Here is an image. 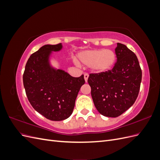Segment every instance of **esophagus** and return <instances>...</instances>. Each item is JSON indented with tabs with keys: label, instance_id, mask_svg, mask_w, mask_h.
<instances>
[{
	"label": "esophagus",
	"instance_id": "obj_1",
	"mask_svg": "<svg viewBox=\"0 0 160 160\" xmlns=\"http://www.w3.org/2000/svg\"><path fill=\"white\" fill-rule=\"evenodd\" d=\"M88 77H89V75L88 73H85L84 74V79H85V81L86 83H87V82H88Z\"/></svg>",
	"mask_w": 160,
	"mask_h": 160
}]
</instances>
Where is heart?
Segmentation results:
<instances>
[{"instance_id": "heart-1", "label": "heart", "mask_w": 160, "mask_h": 160, "mask_svg": "<svg viewBox=\"0 0 160 160\" xmlns=\"http://www.w3.org/2000/svg\"><path fill=\"white\" fill-rule=\"evenodd\" d=\"M78 58L82 64L90 66L95 73H103L113 68L116 62V55L111 49H100L82 51Z\"/></svg>"}]
</instances>
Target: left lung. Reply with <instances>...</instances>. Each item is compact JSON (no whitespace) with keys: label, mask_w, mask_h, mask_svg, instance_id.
Here are the masks:
<instances>
[{"label":"left lung","mask_w":160,"mask_h":160,"mask_svg":"<svg viewBox=\"0 0 160 160\" xmlns=\"http://www.w3.org/2000/svg\"><path fill=\"white\" fill-rule=\"evenodd\" d=\"M117 62L103 73H91L88 83L99 112L117 118L132 107L140 89L142 72L137 56L125 45L118 42L115 49Z\"/></svg>","instance_id":"obj_1"}]
</instances>
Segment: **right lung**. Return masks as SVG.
Wrapping results in <instances>:
<instances>
[{"mask_svg":"<svg viewBox=\"0 0 160 160\" xmlns=\"http://www.w3.org/2000/svg\"><path fill=\"white\" fill-rule=\"evenodd\" d=\"M62 48L61 43L41 47L28 59L22 77L31 105L51 121H62L69 117L79 91L85 83L83 75L73 77L51 65L52 52L59 51Z\"/></svg>","mask_w":160,"mask_h":160,"instance_id":"add662e5","label":"right lung"}]
</instances>
